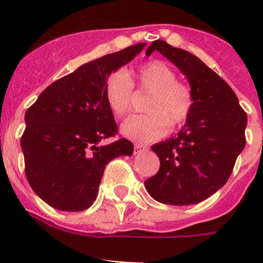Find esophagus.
Wrapping results in <instances>:
<instances>
[{
  "instance_id": "34e87169",
  "label": "esophagus",
  "mask_w": 263,
  "mask_h": 263,
  "mask_svg": "<svg viewBox=\"0 0 263 263\" xmlns=\"http://www.w3.org/2000/svg\"><path fill=\"white\" fill-rule=\"evenodd\" d=\"M143 148H146L145 145H141V143H136L134 145V154H138L141 150H143Z\"/></svg>"
}]
</instances>
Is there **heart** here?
I'll return each mask as SVG.
<instances>
[{
    "instance_id": "b5f03b06",
    "label": "heart",
    "mask_w": 263,
    "mask_h": 263,
    "mask_svg": "<svg viewBox=\"0 0 263 263\" xmlns=\"http://www.w3.org/2000/svg\"><path fill=\"white\" fill-rule=\"evenodd\" d=\"M147 92L146 115L133 116L121 127L124 136L136 142L157 141L168 129L185 124L194 109L191 87L176 80L171 67L160 60H150L129 72H113L106 80L105 100L116 117H124L132 109L133 88Z\"/></svg>"
}]
</instances>
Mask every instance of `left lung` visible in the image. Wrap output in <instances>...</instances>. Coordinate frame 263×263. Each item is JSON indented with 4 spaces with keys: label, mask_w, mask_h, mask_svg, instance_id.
Returning <instances> with one entry per match:
<instances>
[{
    "label": "left lung",
    "mask_w": 263,
    "mask_h": 263,
    "mask_svg": "<svg viewBox=\"0 0 263 263\" xmlns=\"http://www.w3.org/2000/svg\"><path fill=\"white\" fill-rule=\"evenodd\" d=\"M155 50L187 76L195 104L176 137L152 146L160 167L145 187L159 203L191 205L228 182L245 147L248 116L232 88L194 53L164 41L153 42L146 53Z\"/></svg>",
    "instance_id": "left-lung-1"
}]
</instances>
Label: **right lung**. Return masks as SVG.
<instances>
[{
    "instance_id": "1",
    "label": "right lung",
    "mask_w": 263,
    "mask_h": 263,
    "mask_svg": "<svg viewBox=\"0 0 263 263\" xmlns=\"http://www.w3.org/2000/svg\"><path fill=\"white\" fill-rule=\"evenodd\" d=\"M130 46L85 63L53 81L25 115L21 137L25 173L32 191L48 205L79 212L96 200L106 164L133 154L126 138H116L118 127L105 100L106 78L142 51Z\"/></svg>"
}]
</instances>
